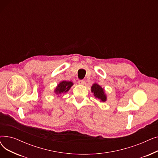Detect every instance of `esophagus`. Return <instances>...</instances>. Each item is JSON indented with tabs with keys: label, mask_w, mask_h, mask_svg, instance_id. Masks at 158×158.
I'll return each instance as SVG.
<instances>
[{
	"label": "esophagus",
	"mask_w": 158,
	"mask_h": 158,
	"mask_svg": "<svg viewBox=\"0 0 158 158\" xmlns=\"http://www.w3.org/2000/svg\"><path fill=\"white\" fill-rule=\"evenodd\" d=\"M79 85H83L85 83V81L84 80H79L78 81Z\"/></svg>",
	"instance_id": "esophagus-1"
}]
</instances>
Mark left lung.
I'll list each match as a JSON object with an SVG mask.
<instances>
[{
  "mask_svg": "<svg viewBox=\"0 0 158 158\" xmlns=\"http://www.w3.org/2000/svg\"><path fill=\"white\" fill-rule=\"evenodd\" d=\"M91 91L94 93V95L101 100L102 102H105L107 100V97L104 93V89L100 85H98L97 83H94L92 88H91Z\"/></svg>",
  "mask_w": 158,
  "mask_h": 158,
  "instance_id": "8db88e82",
  "label": "left lung"
}]
</instances>
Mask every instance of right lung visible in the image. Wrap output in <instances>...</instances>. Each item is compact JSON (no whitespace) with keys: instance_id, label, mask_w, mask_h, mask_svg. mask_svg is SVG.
Segmentation results:
<instances>
[{"instance_id":"obj_1","label":"right lung","mask_w":158,"mask_h":158,"mask_svg":"<svg viewBox=\"0 0 158 158\" xmlns=\"http://www.w3.org/2000/svg\"><path fill=\"white\" fill-rule=\"evenodd\" d=\"M72 85H73V82L71 81H63L58 84V85L57 86V87L54 90V92L57 95L66 93L70 89Z\"/></svg>"}]
</instances>
